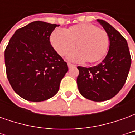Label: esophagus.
<instances>
[{"label": "esophagus", "instance_id": "1", "mask_svg": "<svg viewBox=\"0 0 135 135\" xmlns=\"http://www.w3.org/2000/svg\"><path fill=\"white\" fill-rule=\"evenodd\" d=\"M75 66H76L75 65L72 64H70V63H68V67H69V69H71V68L75 67Z\"/></svg>", "mask_w": 135, "mask_h": 135}]
</instances>
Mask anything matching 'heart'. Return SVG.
I'll use <instances>...</instances> for the list:
<instances>
[{"instance_id": "1", "label": "heart", "mask_w": 135, "mask_h": 135, "mask_svg": "<svg viewBox=\"0 0 135 135\" xmlns=\"http://www.w3.org/2000/svg\"><path fill=\"white\" fill-rule=\"evenodd\" d=\"M50 42L60 56H64L75 47L78 50L68 55L69 60L90 63L98 61L106 53L109 45L107 32L92 24H79L67 30L56 29L50 35Z\"/></svg>"}]
</instances>
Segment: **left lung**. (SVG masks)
I'll return each instance as SVG.
<instances>
[{
  "mask_svg": "<svg viewBox=\"0 0 135 135\" xmlns=\"http://www.w3.org/2000/svg\"><path fill=\"white\" fill-rule=\"evenodd\" d=\"M109 37V49L99 64L90 68L78 66L76 82L80 94L93 101L108 100L122 90L131 66L127 40L104 20L97 19Z\"/></svg>",
  "mask_w": 135,
  "mask_h": 135,
  "instance_id": "obj_1",
  "label": "left lung"
}]
</instances>
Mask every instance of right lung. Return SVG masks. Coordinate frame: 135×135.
Returning a JSON list of instances; mask_svg holds the SVG:
<instances>
[{"label": "right lung", "instance_id": "obj_1", "mask_svg": "<svg viewBox=\"0 0 135 135\" xmlns=\"http://www.w3.org/2000/svg\"><path fill=\"white\" fill-rule=\"evenodd\" d=\"M36 21L17 30L5 50L8 82L16 94L32 102L54 96L68 71L67 64L52 47L50 36L56 27Z\"/></svg>", "mask_w": 135, "mask_h": 135}]
</instances>
